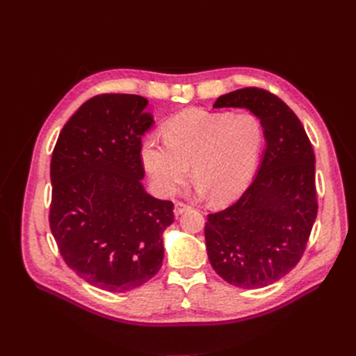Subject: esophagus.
Instances as JSON below:
<instances>
[{
  "label": "esophagus",
  "mask_w": 356,
  "mask_h": 356,
  "mask_svg": "<svg viewBox=\"0 0 356 356\" xmlns=\"http://www.w3.org/2000/svg\"><path fill=\"white\" fill-rule=\"evenodd\" d=\"M188 209H190L188 204L182 203V202H177V203H175V209H174V212H175V215L178 217V215L184 213V212H186V211H188Z\"/></svg>",
  "instance_id": "1"
}]
</instances>
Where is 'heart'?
<instances>
[{"label": "heart", "instance_id": "heart-1", "mask_svg": "<svg viewBox=\"0 0 356 356\" xmlns=\"http://www.w3.org/2000/svg\"><path fill=\"white\" fill-rule=\"evenodd\" d=\"M165 143L148 136L141 145L147 174L161 195H174L190 177L213 203H227L246 188L264 144V129L250 111L188 108L163 126Z\"/></svg>", "mask_w": 356, "mask_h": 356}]
</instances>
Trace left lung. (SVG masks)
Segmentation results:
<instances>
[{"mask_svg": "<svg viewBox=\"0 0 356 356\" xmlns=\"http://www.w3.org/2000/svg\"><path fill=\"white\" fill-rule=\"evenodd\" d=\"M213 108L255 114L266 148L241 199L208 215V258L230 285L263 288L285 276L305 252L318 212L314 148L294 111L267 90H233L221 95Z\"/></svg>", "mask_w": 356, "mask_h": 356, "instance_id": "1", "label": "left lung"}]
</instances>
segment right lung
I'll return each mask as SVG.
<instances>
[{
	"label": "right lung",
	"mask_w": 356,
	"mask_h": 356,
	"mask_svg": "<svg viewBox=\"0 0 356 356\" xmlns=\"http://www.w3.org/2000/svg\"><path fill=\"white\" fill-rule=\"evenodd\" d=\"M139 95H99L63 126L50 163V230L60 255L86 282L124 293L163 263L174 203L143 186L141 139L154 124Z\"/></svg>",
	"instance_id": "obj_1"
}]
</instances>
